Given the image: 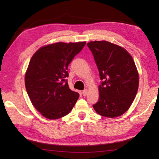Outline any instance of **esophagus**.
Segmentation results:
<instances>
[{
	"label": "esophagus",
	"instance_id": "34e87169",
	"mask_svg": "<svg viewBox=\"0 0 159 159\" xmlns=\"http://www.w3.org/2000/svg\"><path fill=\"white\" fill-rule=\"evenodd\" d=\"M82 95L83 96H86L88 95V90H84L82 92Z\"/></svg>",
	"mask_w": 159,
	"mask_h": 159
}]
</instances>
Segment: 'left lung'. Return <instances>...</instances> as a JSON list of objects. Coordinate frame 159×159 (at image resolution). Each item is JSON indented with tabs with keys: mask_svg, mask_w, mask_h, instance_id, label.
I'll use <instances>...</instances> for the list:
<instances>
[{
	"mask_svg": "<svg viewBox=\"0 0 159 159\" xmlns=\"http://www.w3.org/2000/svg\"><path fill=\"white\" fill-rule=\"evenodd\" d=\"M87 45L102 80L99 100L93 108L102 116H121L130 107L138 90L139 75L133 59L123 48L108 41H91Z\"/></svg>",
	"mask_w": 159,
	"mask_h": 159,
	"instance_id": "obj_1",
	"label": "left lung"
}]
</instances>
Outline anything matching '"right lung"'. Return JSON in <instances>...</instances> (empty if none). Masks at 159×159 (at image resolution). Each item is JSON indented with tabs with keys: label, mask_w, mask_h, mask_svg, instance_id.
<instances>
[{
	"label": "right lung",
	"mask_w": 159,
	"mask_h": 159,
	"mask_svg": "<svg viewBox=\"0 0 159 159\" xmlns=\"http://www.w3.org/2000/svg\"><path fill=\"white\" fill-rule=\"evenodd\" d=\"M85 42L57 43L35 52L25 75L26 92L38 111L45 118L57 119L71 111L79 94L70 89L68 66Z\"/></svg>",
	"instance_id": "right-lung-1"
}]
</instances>
